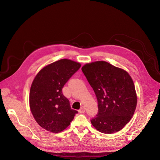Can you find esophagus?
I'll return each mask as SVG.
<instances>
[{
  "mask_svg": "<svg viewBox=\"0 0 160 160\" xmlns=\"http://www.w3.org/2000/svg\"><path fill=\"white\" fill-rule=\"evenodd\" d=\"M85 108H84V107L83 106H82L81 107V108L80 109V110H78V112H79V113H84L85 112Z\"/></svg>",
  "mask_w": 160,
  "mask_h": 160,
  "instance_id": "esophagus-1",
  "label": "esophagus"
}]
</instances>
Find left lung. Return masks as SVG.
I'll return each instance as SVG.
<instances>
[{
    "label": "left lung",
    "instance_id": "1",
    "mask_svg": "<svg viewBox=\"0 0 160 160\" xmlns=\"http://www.w3.org/2000/svg\"><path fill=\"white\" fill-rule=\"evenodd\" d=\"M82 71L98 102V112L91 120L99 132L112 133L121 130L136 110L137 96L129 74L104 61L83 65Z\"/></svg>",
    "mask_w": 160,
    "mask_h": 160
}]
</instances>
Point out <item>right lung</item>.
I'll return each instance as SVG.
<instances>
[{
    "label": "right lung",
    "instance_id": "add662e5",
    "mask_svg": "<svg viewBox=\"0 0 160 160\" xmlns=\"http://www.w3.org/2000/svg\"><path fill=\"white\" fill-rule=\"evenodd\" d=\"M67 59L42 69L33 80L30 91V107L36 122L44 129L58 133L69 127L78 112L71 108L62 93L66 82L80 67Z\"/></svg>",
    "mask_w": 160,
    "mask_h": 160
}]
</instances>
